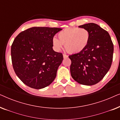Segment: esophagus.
I'll use <instances>...</instances> for the list:
<instances>
[{
  "mask_svg": "<svg viewBox=\"0 0 120 120\" xmlns=\"http://www.w3.org/2000/svg\"><path fill=\"white\" fill-rule=\"evenodd\" d=\"M63 58H68V55H67L66 54H63Z\"/></svg>",
  "mask_w": 120,
  "mask_h": 120,
  "instance_id": "esophagus-1",
  "label": "esophagus"
}]
</instances>
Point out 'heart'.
I'll return each instance as SVG.
<instances>
[{
    "instance_id": "1",
    "label": "heart",
    "mask_w": 120,
    "mask_h": 120,
    "mask_svg": "<svg viewBox=\"0 0 120 120\" xmlns=\"http://www.w3.org/2000/svg\"><path fill=\"white\" fill-rule=\"evenodd\" d=\"M58 37L59 39L55 37L52 39V44L56 50L60 51L64 44L67 52L76 53L86 48L89 41L90 33L85 28H68L59 33Z\"/></svg>"
}]
</instances>
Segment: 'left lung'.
Listing matches in <instances>:
<instances>
[{
  "label": "left lung",
  "mask_w": 120,
  "mask_h": 120,
  "mask_svg": "<svg viewBox=\"0 0 120 120\" xmlns=\"http://www.w3.org/2000/svg\"><path fill=\"white\" fill-rule=\"evenodd\" d=\"M79 27L89 32L90 39L84 50L69 56L70 73L79 83L91 86L102 80L110 68L114 45L108 32L98 24L90 23Z\"/></svg>",
  "instance_id": "left-lung-1"
}]
</instances>
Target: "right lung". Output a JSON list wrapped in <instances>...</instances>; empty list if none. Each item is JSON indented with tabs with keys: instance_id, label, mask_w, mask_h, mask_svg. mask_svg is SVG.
Returning <instances> with one entry per match:
<instances>
[{
	"instance_id": "1",
	"label": "right lung",
	"mask_w": 120,
	"mask_h": 120,
	"mask_svg": "<svg viewBox=\"0 0 120 120\" xmlns=\"http://www.w3.org/2000/svg\"><path fill=\"white\" fill-rule=\"evenodd\" d=\"M62 29L34 27L20 33L15 39L11 49L13 68L27 86L41 89L55 80L63 57L53 50L52 39Z\"/></svg>"
}]
</instances>
